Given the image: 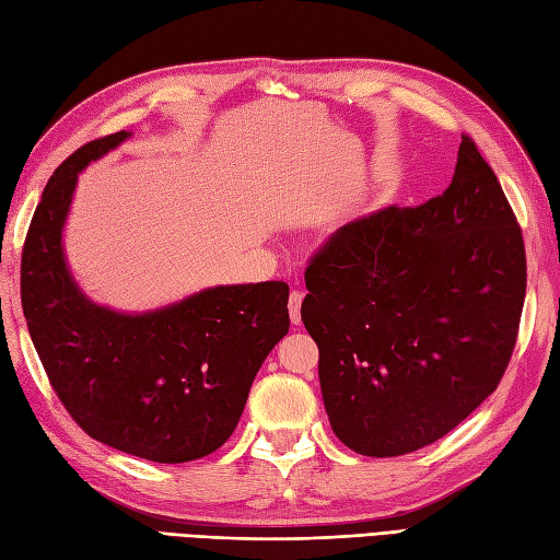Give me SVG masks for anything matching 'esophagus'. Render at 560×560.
Segmentation results:
<instances>
[{
    "instance_id": "obj_1",
    "label": "esophagus",
    "mask_w": 560,
    "mask_h": 560,
    "mask_svg": "<svg viewBox=\"0 0 560 560\" xmlns=\"http://www.w3.org/2000/svg\"><path fill=\"white\" fill-rule=\"evenodd\" d=\"M303 298H305V293H303V291H298V289H293V291H291V295H289V315H291V322H293V324L301 322V305H303Z\"/></svg>"
}]
</instances>
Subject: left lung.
<instances>
[{"label":"left lung","instance_id":"1","mask_svg":"<svg viewBox=\"0 0 560 560\" xmlns=\"http://www.w3.org/2000/svg\"><path fill=\"white\" fill-rule=\"evenodd\" d=\"M305 285L334 434L362 456H402L497 392L525 303L523 231L463 136L444 192L348 221L310 259Z\"/></svg>","mask_w":560,"mask_h":560}]
</instances>
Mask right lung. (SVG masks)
<instances>
[{"instance_id": "right-lung-1", "label": "right lung", "mask_w": 560, "mask_h": 560, "mask_svg": "<svg viewBox=\"0 0 560 560\" xmlns=\"http://www.w3.org/2000/svg\"><path fill=\"white\" fill-rule=\"evenodd\" d=\"M126 138L88 142L47 180L21 257L23 315L51 388L85 434L152 463H188L236 429L257 370L289 334V285H214L140 315L90 301L61 231L78 174Z\"/></svg>"}]
</instances>
